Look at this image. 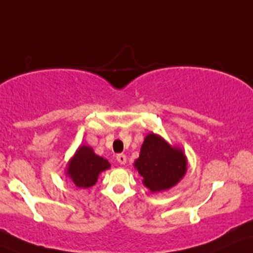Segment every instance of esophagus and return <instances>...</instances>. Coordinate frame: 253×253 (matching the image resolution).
Segmentation results:
<instances>
[{"mask_svg":"<svg viewBox=\"0 0 253 253\" xmlns=\"http://www.w3.org/2000/svg\"><path fill=\"white\" fill-rule=\"evenodd\" d=\"M117 161L119 162L120 165H125V164H126V161H127L126 155H124V154H118V155H117Z\"/></svg>","mask_w":253,"mask_h":253,"instance_id":"obj_1","label":"esophagus"}]
</instances>
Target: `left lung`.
Instances as JSON below:
<instances>
[{"mask_svg":"<svg viewBox=\"0 0 253 253\" xmlns=\"http://www.w3.org/2000/svg\"><path fill=\"white\" fill-rule=\"evenodd\" d=\"M187 156L180 147L171 146L153 132L146 135L134 162L143 185L153 194L175 187L187 172Z\"/></svg>","mask_w":253,"mask_h":253,"instance_id":"8db88e82","label":"left lung"}]
</instances>
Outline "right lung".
Masks as SVG:
<instances>
[{
	"label": "right lung",
	"instance_id": "right-lung-1",
	"mask_svg": "<svg viewBox=\"0 0 253 253\" xmlns=\"http://www.w3.org/2000/svg\"><path fill=\"white\" fill-rule=\"evenodd\" d=\"M110 168L108 160L95 154L92 147L82 145L68 162L65 175L76 187L87 189L97 183L100 172Z\"/></svg>",
	"mask_w": 253,
	"mask_h": 253
}]
</instances>
